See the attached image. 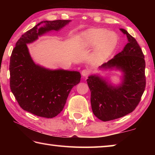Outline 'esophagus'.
Listing matches in <instances>:
<instances>
[{
    "mask_svg": "<svg viewBox=\"0 0 155 155\" xmlns=\"http://www.w3.org/2000/svg\"><path fill=\"white\" fill-rule=\"evenodd\" d=\"M90 70L89 69H84L81 72V74H82L83 77H87V76L90 74Z\"/></svg>",
    "mask_w": 155,
    "mask_h": 155,
    "instance_id": "1",
    "label": "esophagus"
}]
</instances>
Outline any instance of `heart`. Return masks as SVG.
Wrapping results in <instances>:
<instances>
[{
  "label": "heart",
  "mask_w": 155,
  "mask_h": 155,
  "mask_svg": "<svg viewBox=\"0 0 155 155\" xmlns=\"http://www.w3.org/2000/svg\"><path fill=\"white\" fill-rule=\"evenodd\" d=\"M117 44V37L114 33L103 28H94L83 33L80 46L83 48L95 47L91 57L93 64H101L106 61Z\"/></svg>",
  "instance_id": "1"
}]
</instances>
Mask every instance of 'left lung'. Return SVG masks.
<instances>
[{
	"label": "left lung",
	"mask_w": 155,
	"mask_h": 155,
	"mask_svg": "<svg viewBox=\"0 0 155 155\" xmlns=\"http://www.w3.org/2000/svg\"><path fill=\"white\" fill-rule=\"evenodd\" d=\"M120 31L127 35L128 43L122 51L100 68H115L122 71L121 84L112 85L98 75H91L87 79L92 111L104 122L120 118L134 111L146 87V63L143 52L127 31L124 28Z\"/></svg>",
	"instance_id": "8db88e82"
}]
</instances>
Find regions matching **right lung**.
Segmentation results:
<instances>
[{"label": "right lung", "mask_w": 155, "mask_h": 155, "mask_svg": "<svg viewBox=\"0 0 155 155\" xmlns=\"http://www.w3.org/2000/svg\"><path fill=\"white\" fill-rule=\"evenodd\" d=\"M70 21H41L15 44L10 57V88L25 111L46 118L57 116L64 109L72 88L79 83L81 77L77 71L52 70L35 64L27 44L49 31L60 30Z\"/></svg>", "instance_id": "add662e5"}]
</instances>
